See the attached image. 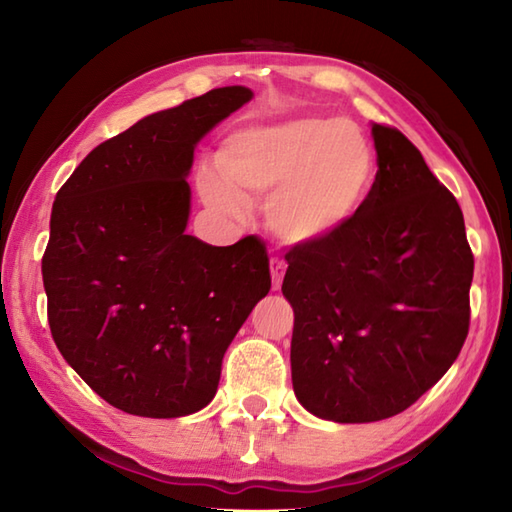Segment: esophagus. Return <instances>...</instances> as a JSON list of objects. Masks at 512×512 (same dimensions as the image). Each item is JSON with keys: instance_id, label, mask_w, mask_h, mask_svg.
Listing matches in <instances>:
<instances>
[{"instance_id": "34e87169", "label": "esophagus", "mask_w": 512, "mask_h": 512, "mask_svg": "<svg viewBox=\"0 0 512 512\" xmlns=\"http://www.w3.org/2000/svg\"><path fill=\"white\" fill-rule=\"evenodd\" d=\"M284 275H286V264L282 262V259H277V257L270 259V277H273V290L282 288Z\"/></svg>"}]
</instances>
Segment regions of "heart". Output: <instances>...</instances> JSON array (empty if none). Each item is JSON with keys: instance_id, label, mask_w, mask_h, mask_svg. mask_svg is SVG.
Wrapping results in <instances>:
<instances>
[{"instance_id": "obj_1", "label": "heart", "mask_w": 512, "mask_h": 512, "mask_svg": "<svg viewBox=\"0 0 512 512\" xmlns=\"http://www.w3.org/2000/svg\"><path fill=\"white\" fill-rule=\"evenodd\" d=\"M215 175L199 177L206 206L239 217L266 204V222L290 246L328 242L355 222L373 195L377 155L355 122L288 117L230 133L217 150Z\"/></svg>"}]
</instances>
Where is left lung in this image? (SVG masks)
Segmentation results:
<instances>
[{"mask_svg": "<svg viewBox=\"0 0 512 512\" xmlns=\"http://www.w3.org/2000/svg\"><path fill=\"white\" fill-rule=\"evenodd\" d=\"M377 182L342 233L286 253L293 388L308 413L368 424L413 406L462 350L470 253L457 199L397 128L373 124Z\"/></svg>", "mask_w": 512, "mask_h": 512, "instance_id": "left-lung-1", "label": "left lung"}]
</instances>
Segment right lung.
I'll list each match as a JSON object with an SVG mask.
<instances>
[{
	"label": "right lung",
	"mask_w": 512,
	"mask_h": 512,
	"mask_svg": "<svg viewBox=\"0 0 512 512\" xmlns=\"http://www.w3.org/2000/svg\"><path fill=\"white\" fill-rule=\"evenodd\" d=\"M253 99L224 86L139 119L59 188L42 259L48 324L68 366L128 415L213 402L222 359L270 290L262 239L186 235L197 142Z\"/></svg>",
	"instance_id": "right-lung-1"
}]
</instances>
